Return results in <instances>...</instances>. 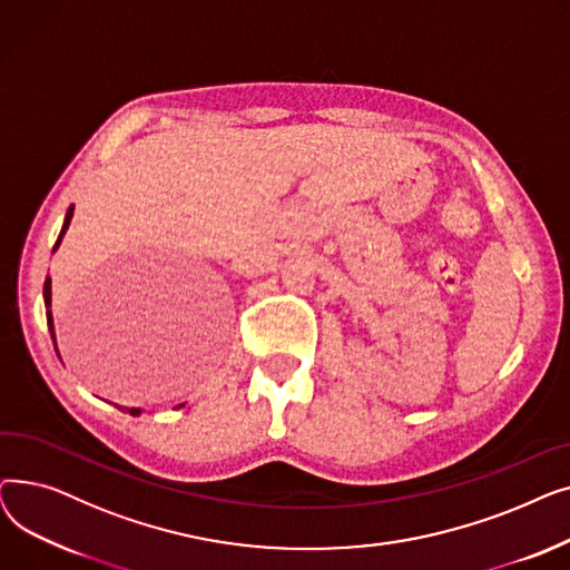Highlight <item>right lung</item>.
Instances as JSON below:
<instances>
[{
    "label": "right lung",
    "mask_w": 570,
    "mask_h": 570,
    "mask_svg": "<svg viewBox=\"0 0 570 570\" xmlns=\"http://www.w3.org/2000/svg\"><path fill=\"white\" fill-rule=\"evenodd\" d=\"M71 217H73V205L67 209V219H65V226H62V233H59V237H57V243H55V247H52V252L59 247V243H62V237H65V233H67V228H69V224H71ZM52 291H50V277L46 279V284H43V297H46V316H48V327H50V335H52V340H55V325H52V314H50V301H52ZM55 351H57V344H55ZM183 406V404H179ZM131 415H138L140 413V409H127Z\"/></svg>",
    "instance_id": "obj_1"
}]
</instances>
